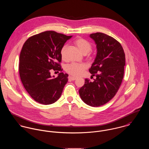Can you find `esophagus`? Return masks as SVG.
Returning a JSON list of instances; mask_svg holds the SVG:
<instances>
[{"mask_svg": "<svg viewBox=\"0 0 149 149\" xmlns=\"http://www.w3.org/2000/svg\"><path fill=\"white\" fill-rule=\"evenodd\" d=\"M77 79V78L75 77H69V80L70 81H75Z\"/></svg>", "mask_w": 149, "mask_h": 149, "instance_id": "obj_1", "label": "esophagus"}]
</instances>
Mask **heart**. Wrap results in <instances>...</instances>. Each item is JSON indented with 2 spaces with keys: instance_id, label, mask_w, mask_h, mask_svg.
<instances>
[{
  "instance_id": "obj_1",
  "label": "heart",
  "mask_w": 149,
  "mask_h": 149,
  "mask_svg": "<svg viewBox=\"0 0 149 149\" xmlns=\"http://www.w3.org/2000/svg\"><path fill=\"white\" fill-rule=\"evenodd\" d=\"M75 44L78 49L83 55H86L91 50L92 46L91 44L86 40L82 38H78L75 41ZM66 49V46H64L61 51V56L64 58L65 55V51ZM86 66L83 64L71 63L68 65L66 67V71L71 75L78 77L82 74L83 71L86 69Z\"/></svg>"
}]
</instances>
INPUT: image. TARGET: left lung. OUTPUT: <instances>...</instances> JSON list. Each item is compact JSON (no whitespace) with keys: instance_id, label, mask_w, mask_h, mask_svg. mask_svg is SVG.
Wrapping results in <instances>:
<instances>
[{"instance_id":"left-lung-1","label":"left lung","mask_w":149,"mask_h":149,"mask_svg":"<svg viewBox=\"0 0 149 149\" xmlns=\"http://www.w3.org/2000/svg\"><path fill=\"white\" fill-rule=\"evenodd\" d=\"M95 42L97 55L89 69L96 79H86L79 89L83 101L92 107L102 106L112 99L118 91L124 75L125 54L121 45L113 37L101 33L89 36Z\"/></svg>"}]
</instances>
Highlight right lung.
Here are the masks:
<instances>
[{
  "label": "right lung",
  "instance_id": "obj_1",
  "mask_svg": "<svg viewBox=\"0 0 149 149\" xmlns=\"http://www.w3.org/2000/svg\"><path fill=\"white\" fill-rule=\"evenodd\" d=\"M72 36L47 31L30 37L23 45L19 75L26 90L36 102L47 105L61 97L68 75L61 72L55 78L50 70H62L58 63L62 60L61 51Z\"/></svg>",
  "mask_w": 149,
  "mask_h": 149
}]
</instances>
